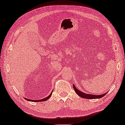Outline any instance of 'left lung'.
I'll return each mask as SVG.
<instances>
[{
	"label": "left lung",
	"mask_w": 125,
	"mask_h": 125,
	"mask_svg": "<svg viewBox=\"0 0 125 125\" xmlns=\"http://www.w3.org/2000/svg\"><path fill=\"white\" fill-rule=\"evenodd\" d=\"M73 87L74 88V90L75 92H76V94L80 96L81 97L83 98H86V99H97V98H100L105 96V94L107 92H106V94H100V95H94V94H85L83 92H82V91H80L78 90L76 86H74V84H73Z\"/></svg>",
	"instance_id": "obj_1"
}]
</instances>
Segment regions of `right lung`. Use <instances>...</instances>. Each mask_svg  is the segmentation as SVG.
Listing matches in <instances>:
<instances>
[{
  "mask_svg": "<svg viewBox=\"0 0 125 125\" xmlns=\"http://www.w3.org/2000/svg\"><path fill=\"white\" fill-rule=\"evenodd\" d=\"M52 92H53V91L51 93V94L49 95L48 96H47V97H45V98H43V99H42V100H29V99H28V98H24L25 100H27V101H31V102H42V101H47V100H48V98H49V97H50L51 96V95H52Z\"/></svg>",
  "mask_w": 125,
  "mask_h": 125,
  "instance_id": "obj_1",
  "label": "right lung"
}]
</instances>
